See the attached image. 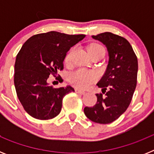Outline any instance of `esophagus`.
<instances>
[{
  "mask_svg": "<svg viewBox=\"0 0 154 154\" xmlns=\"http://www.w3.org/2000/svg\"><path fill=\"white\" fill-rule=\"evenodd\" d=\"M75 92L76 93L80 94V95H84V94L85 93V92H84V91L81 90V89H75Z\"/></svg>",
  "mask_w": 154,
  "mask_h": 154,
  "instance_id": "obj_1",
  "label": "esophagus"
}]
</instances>
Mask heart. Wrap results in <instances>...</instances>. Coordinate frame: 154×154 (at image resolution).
Here are the masks:
<instances>
[{"instance_id": "obj_1", "label": "heart", "mask_w": 154, "mask_h": 154, "mask_svg": "<svg viewBox=\"0 0 154 154\" xmlns=\"http://www.w3.org/2000/svg\"><path fill=\"white\" fill-rule=\"evenodd\" d=\"M88 52L89 55H93L99 53H103L105 55V48L102 45L98 43H92L88 47ZM72 51L65 57V63L69 64L71 60ZM97 79V75L92 71L79 69L73 72L69 76V82L72 85L79 89H86Z\"/></svg>"}]
</instances>
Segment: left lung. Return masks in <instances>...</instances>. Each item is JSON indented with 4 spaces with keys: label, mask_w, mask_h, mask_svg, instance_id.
Here are the masks:
<instances>
[{
    "label": "left lung",
    "mask_w": 154,
    "mask_h": 154,
    "mask_svg": "<svg viewBox=\"0 0 154 154\" xmlns=\"http://www.w3.org/2000/svg\"><path fill=\"white\" fill-rule=\"evenodd\" d=\"M92 38L106 46L109 59L104 75L97 83L103 94H96V105L85 107L84 112L95 123L108 124L117 119L131 103L137 87L138 61L130 42L123 37L104 32Z\"/></svg>",
    "instance_id": "left-lung-1"
}]
</instances>
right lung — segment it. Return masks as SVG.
<instances>
[{
	"label": "right lung",
	"instance_id": "right-lung-1",
	"mask_svg": "<svg viewBox=\"0 0 154 154\" xmlns=\"http://www.w3.org/2000/svg\"><path fill=\"white\" fill-rule=\"evenodd\" d=\"M85 37L50 31L24 42L16 57L14 82L18 99L31 116L46 120L60 113L64 96L75 90L71 86L55 88L48 84V79L63 70L66 53Z\"/></svg>",
	"mask_w": 154,
	"mask_h": 154
}]
</instances>
